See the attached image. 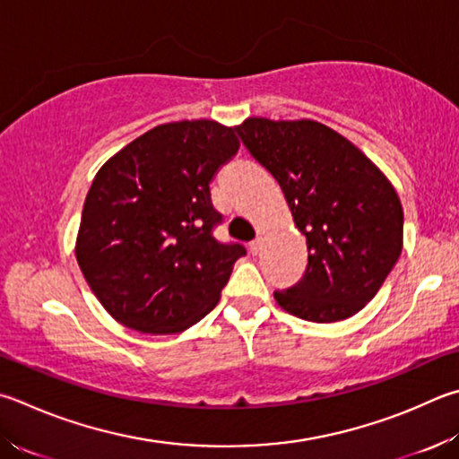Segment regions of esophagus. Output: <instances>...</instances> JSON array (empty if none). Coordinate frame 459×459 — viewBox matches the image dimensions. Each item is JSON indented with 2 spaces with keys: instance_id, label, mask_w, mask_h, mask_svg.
<instances>
[{
  "instance_id": "34e87169",
  "label": "esophagus",
  "mask_w": 459,
  "mask_h": 459,
  "mask_svg": "<svg viewBox=\"0 0 459 459\" xmlns=\"http://www.w3.org/2000/svg\"><path fill=\"white\" fill-rule=\"evenodd\" d=\"M261 248H263V237H256L251 245H248V251H251L253 255H258L261 253Z\"/></svg>"
}]
</instances>
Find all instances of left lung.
Here are the masks:
<instances>
[{
    "instance_id": "left-lung-1",
    "label": "left lung",
    "mask_w": 459,
    "mask_h": 459,
    "mask_svg": "<svg viewBox=\"0 0 459 459\" xmlns=\"http://www.w3.org/2000/svg\"><path fill=\"white\" fill-rule=\"evenodd\" d=\"M237 132L285 195L307 238L303 279L274 290L281 309L313 323L359 313L403 247V208L377 166L315 120L247 118Z\"/></svg>"
}]
</instances>
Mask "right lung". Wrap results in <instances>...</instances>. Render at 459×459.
Returning <instances> with one entry per match:
<instances>
[{
	"instance_id": "add662e5",
	"label": "right lung",
	"mask_w": 459,
	"mask_h": 459,
	"mask_svg": "<svg viewBox=\"0 0 459 459\" xmlns=\"http://www.w3.org/2000/svg\"><path fill=\"white\" fill-rule=\"evenodd\" d=\"M214 120L160 124L98 170L76 258L104 309L124 327L182 333L219 303L243 245H221L211 180L240 146Z\"/></svg>"
}]
</instances>
